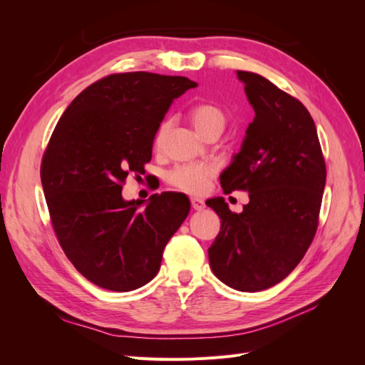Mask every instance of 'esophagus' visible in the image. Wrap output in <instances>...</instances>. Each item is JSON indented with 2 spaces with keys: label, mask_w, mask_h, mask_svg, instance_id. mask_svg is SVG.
<instances>
[{
  "label": "esophagus",
  "mask_w": 365,
  "mask_h": 365,
  "mask_svg": "<svg viewBox=\"0 0 365 365\" xmlns=\"http://www.w3.org/2000/svg\"><path fill=\"white\" fill-rule=\"evenodd\" d=\"M190 202H192L193 210H197V212H200V210H204V208H205V202H204L202 200H200V197H192Z\"/></svg>",
  "instance_id": "1"
}]
</instances>
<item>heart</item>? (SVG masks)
Wrapping results in <instances>:
<instances>
[{
	"label": "heart",
	"instance_id": "heart-1",
	"mask_svg": "<svg viewBox=\"0 0 365 365\" xmlns=\"http://www.w3.org/2000/svg\"><path fill=\"white\" fill-rule=\"evenodd\" d=\"M190 120L196 130L205 137L212 130H224L227 123V115L217 105L202 102L195 105L190 109ZM168 129L169 121H163L155 135L157 145H160L163 141ZM215 176L216 168L212 163H185L175 165L172 170H169L168 175H165V181H168L169 185L181 192L190 195H201L208 189L210 181H212Z\"/></svg>",
	"mask_w": 365,
	"mask_h": 365
}]
</instances>
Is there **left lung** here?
<instances>
[{"instance_id":"obj_1","label":"left lung","mask_w":365,"mask_h":365,"mask_svg":"<svg viewBox=\"0 0 365 365\" xmlns=\"http://www.w3.org/2000/svg\"><path fill=\"white\" fill-rule=\"evenodd\" d=\"M237 77L256 117L220 185L224 193L248 192L250 202L233 213L224 197L207 201L220 217L208 260L230 288L257 292L288 277L311 247L326 163L314 120L300 101L260 74L237 71Z\"/></svg>"}]
</instances>
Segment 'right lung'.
I'll return each mask as SVG.
<instances>
[{
  "mask_svg": "<svg viewBox=\"0 0 365 365\" xmlns=\"http://www.w3.org/2000/svg\"><path fill=\"white\" fill-rule=\"evenodd\" d=\"M196 83L146 71L109 74L65 109L41 163V181L59 244L85 279L134 291L160 271L164 247L190 212L189 197L164 192L125 201L173 98Z\"/></svg>",
  "mask_w": 365,
  "mask_h": 365,
  "instance_id": "obj_1",
  "label": "right lung"
}]
</instances>
